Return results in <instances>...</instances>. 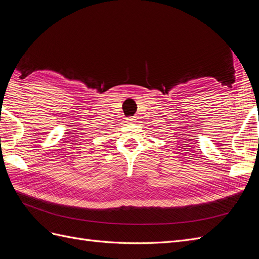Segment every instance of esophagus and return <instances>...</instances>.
Listing matches in <instances>:
<instances>
[{"mask_svg": "<svg viewBox=\"0 0 259 259\" xmlns=\"http://www.w3.org/2000/svg\"><path fill=\"white\" fill-rule=\"evenodd\" d=\"M135 121H136L135 117H127V119H126V122H127L128 124H133V123H135Z\"/></svg>", "mask_w": 259, "mask_h": 259, "instance_id": "obj_1", "label": "esophagus"}]
</instances>
